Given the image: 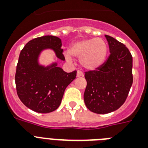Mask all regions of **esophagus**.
<instances>
[{
  "instance_id": "1",
  "label": "esophagus",
  "mask_w": 148,
  "mask_h": 148,
  "mask_svg": "<svg viewBox=\"0 0 148 148\" xmlns=\"http://www.w3.org/2000/svg\"><path fill=\"white\" fill-rule=\"evenodd\" d=\"M81 76H84V74L80 70H78L77 71V77H81Z\"/></svg>"
}]
</instances>
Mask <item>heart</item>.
<instances>
[{
    "instance_id": "heart-1",
    "label": "heart",
    "mask_w": 148,
    "mask_h": 148,
    "mask_svg": "<svg viewBox=\"0 0 148 148\" xmlns=\"http://www.w3.org/2000/svg\"><path fill=\"white\" fill-rule=\"evenodd\" d=\"M70 55L79 58L81 66L87 70H95L103 64L108 53V45L102 39H86L77 41L70 46ZM67 60H71L69 54Z\"/></svg>"
}]
</instances>
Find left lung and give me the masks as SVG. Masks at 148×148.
Returning <instances> with one entry per match:
<instances>
[{
	"label": "left lung",
	"instance_id": "left-lung-1",
	"mask_svg": "<svg viewBox=\"0 0 148 148\" xmlns=\"http://www.w3.org/2000/svg\"><path fill=\"white\" fill-rule=\"evenodd\" d=\"M110 55L97 70L85 73L84 99L86 107L96 114H108L125 103L133 84V59L129 50L114 38L105 35Z\"/></svg>",
	"mask_w": 148,
	"mask_h": 148
}]
</instances>
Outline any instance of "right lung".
<instances>
[{
  "label": "right lung",
  "instance_id": "obj_1",
  "mask_svg": "<svg viewBox=\"0 0 148 148\" xmlns=\"http://www.w3.org/2000/svg\"><path fill=\"white\" fill-rule=\"evenodd\" d=\"M62 40L43 36L28 42L20 53L15 74L17 93L22 103L38 113H50L60 106L67 86L76 77V70L66 73L53 62L43 66L39 62L42 51L51 49L64 61Z\"/></svg>",
  "mask_w": 148,
  "mask_h": 148
}]
</instances>
